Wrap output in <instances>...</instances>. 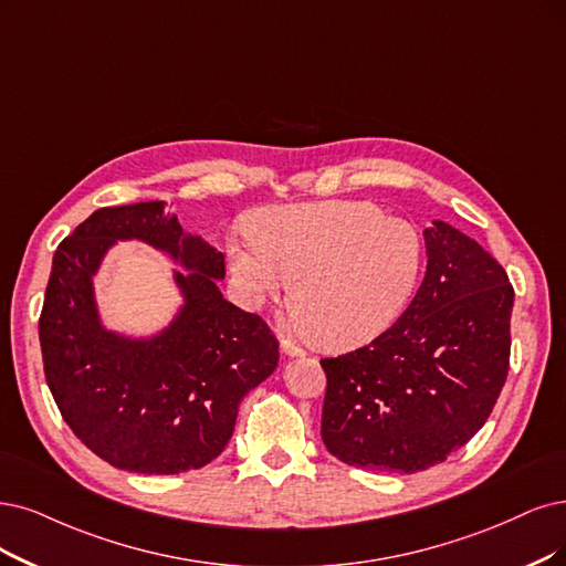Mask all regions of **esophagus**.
I'll use <instances>...</instances> for the list:
<instances>
[{"label":"esophagus","mask_w":566,"mask_h":566,"mask_svg":"<svg viewBox=\"0 0 566 566\" xmlns=\"http://www.w3.org/2000/svg\"><path fill=\"white\" fill-rule=\"evenodd\" d=\"M280 349H282V354L284 357H305V349L303 347H298L296 343H291V340H286V338H282V343H280Z\"/></svg>","instance_id":"1"}]
</instances>
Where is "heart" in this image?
I'll list each match as a JSON object with an SVG mask.
<instances>
[{"instance_id": "1", "label": "heart", "mask_w": 566, "mask_h": 566, "mask_svg": "<svg viewBox=\"0 0 566 566\" xmlns=\"http://www.w3.org/2000/svg\"><path fill=\"white\" fill-rule=\"evenodd\" d=\"M254 238L228 240V268L251 305L280 298L307 338L333 352L361 347L399 319L422 268L415 226L370 202H307L263 209Z\"/></svg>"}]
</instances>
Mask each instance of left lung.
<instances>
[{
  "instance_id": "left-lung-1",
  "label": "left lung",
  "mask_w": 566,
  "mask_h": 566,
  "mask_svg": "<svg viewBox=\"0 0 566 566\" xmlns=\"http://www.w3.org/2000/svg\"><path fill=\"white\" fill-rule=\"evenodd\" d=\"M427 272L408 310L370 345L324 359L322 438L340 462L424 471L467 446L506 382L513 286L462 230L424 228Z\"/></svg>"
}]
</instances>
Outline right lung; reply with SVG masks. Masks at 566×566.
I'll use <instances>...</instances> for the list:
<instances>
[{
    "instance_id": "1",
    "label": "right lung",
    "mask_w": 566,
    "mask_h": 566,
    "mask_svg": "<svg viewBox=\"0 0 566 566\" xmlns=\"http://www.w3.org/2000/svg\"><path fill=\"white\" fill-rule=\"evenodd\" d=\"M167 202L104 207L60 242L39 317V343L53 399L78 441L116 469L172 475L223 452L238 408L277 368L265 322L219 291L223 254L186 233ZM137 239L182 270V303L149 337L103 324L94 277L116 241Z\"/></svg>"
}]
</instances>
